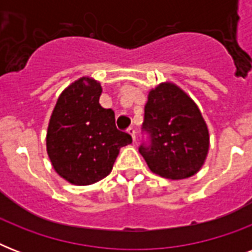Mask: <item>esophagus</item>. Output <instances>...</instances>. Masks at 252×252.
I'll use <instances>...</instances> for the list:
<instances>
[{
    "instance_id": "obj_1",
    "label": "esophagus",
    "mask_w": 252,
    "mask_h": 252,
    "mask_svg": "<svg viewBox=\"0 0 252 252\" xmlns=\"http://www.w3.org/2000/svg\"><path fill=\"white\" fill-rule=\"evenodd\" d=\"M126 132L132 136V138H133V141H136V130H134L133 126H129L128 129H126Z\"/></svg>"
}]
</instances>
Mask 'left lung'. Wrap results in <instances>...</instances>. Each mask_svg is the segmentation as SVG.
Instances as JSON below:
<instances>
[{"mask_svg": "<svg viewBox=\"0 0 252 252\" xmlns=\"http://www.w3.org/2000/svg\"><path fill=\"white\" fill-rule=\"evenodd\" d=\"M138 152L153 172L167 179L189 178L203 166L209 148L207 124L179 87L161 84L149 93Z\"/></svg>", "mask_w": 252, "mask_h": 252, "instance_id": "8db88e82", "label": "left lung"}]
</instances>
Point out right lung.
I'll list each match as a JSON object with an SVG mask.
<instances>
[{"instance_id": "obj_1", "label": "right lung", "mask_w": 252, "mask_h": 252, "mask_svg": "<svg viewBox=\"0 0 252 252\" xmlns=\"http://www.w3.org/2000/svg\"><path fill=\"white\" fill-rule=\"evenodd\" d=\"M100 94L96 81L80 78L63 91L49 120V159L59 175L77 186L106 178L120 148L132 142L116 128L114 111L99 104Z\"/></svg>"}]
</instances>
